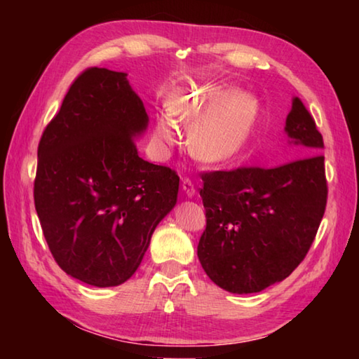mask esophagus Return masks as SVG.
Here are the masks:
<instances>
[{
	"label": "esophagus",
	"instance_id": "obj_1",
	"mask_svg": "<svg viewBox=\"0 0 359 359\" xmlns=\"http://www.w3.org/2000/svg\"><path fill=\"white\" fill-rule=\"evenodd\" d=\"M182 190L185 191L188 198L194 196V185L190 179H182Z\"/></svg>",
	"mask_w": 359,
	"mask_h": 359
}]
</instances>
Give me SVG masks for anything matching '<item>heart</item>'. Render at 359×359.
I'll return each instance as SVG.
<instances>
[{
  "instance_id": "1",
  "label": "heart",
  "mask_w": 359,
  "mask_h": 359,
  "mask_svg": "<svg viewBox=\"0 0 359 359\" xmlns=\"http://www.w3.org/2000/svg\"><path fill=\"white\" fill-rule=\"evenodd\" d=\"M169 114L155 120L156 141L166 147L177 144L179 126H191L188 145L204 163L223 165L234 160L257 126L259 101L228 83L191 85L174 92L168 100Z\"/></svg>"
}]
</instances>
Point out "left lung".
I'll list each match as a JSON object with an SVG mask.
<instances>
[{"label":"left lung","instance_id":"left-lung-1","mask_svg":"<svg viewBox=\"0 0 359 359\" xmlns=\"http://www.w3.org/2000/svg\"><path fill=\"white\" fill-rule=\"evenodd\" d=\"M285 133L290 145H302L311 156L203 174L199 194L208 224L198 258L210 280L229 293H258L287 278L307 255L323 218V137L299 98H293Z\"/></svg>","mask_w":359,"mask_h":359}]
</instances>
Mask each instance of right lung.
Segmentation results:
<instances>
[{"mask_svg":"<svg viewBox=\"0 0 359 359\" xmlns=\"http://www.w3.org/2000/svg\"><path fill=\"white\" fill-rule=\"evenodd\" d=\"M126 76L83 71L38 147L34 205L47 245L66 274L100 288L135 274L177 203L179 175L137 155L149 115Z\"/></svg>","mask_w":359,"mask_h":359,"instance_id":"1","label":"right lung"}]
</instances>
